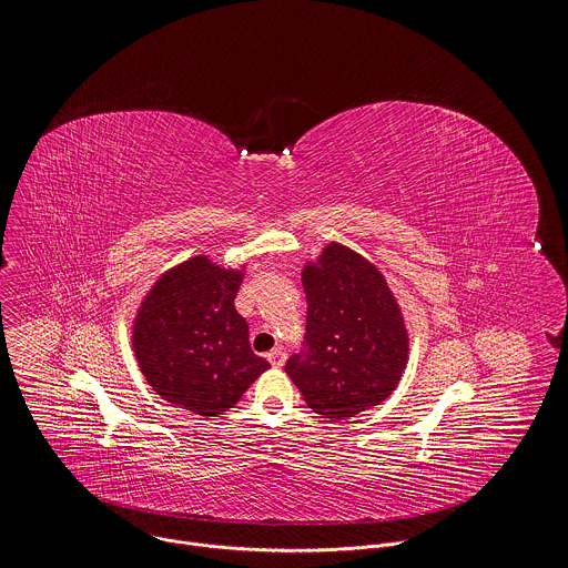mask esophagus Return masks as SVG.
<instances>
[{
    "mask_svg": "<svg viewBox=\"0 0 568 568\" xmlns=\"http://www.w3.org/2000/svg\"><path fill=\"white\" fill-rule=\"evenodd\" d=\"M268 362L275 366V368H280V366H284V362H286V353L282 351V348H273L268 355Z\"/></svg>",
    "mask_w": 568,
    "mask_h": 568,
    "instance_id": "34e87169",
    "label": "esophagus"
}]
</instances>
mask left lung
Instances as JSON below:
<instances>
[{
    "label": "left lung",
    "mask_w": 568,
    "mask_h": 568,
    "mask_svg": "<svg viewBox=\"0 0 568 568\" xmlns=\"http://www.w3.org/2000/svg\"><path fill=\"white\" fill-rule=\"evenodd\" d=\"M306 333L284 371L326 419H348L384 402L408 359L402 311L382 273L355 251L328 244L302 273Z\"/></svg>",
    "instance_id": "8db88e82"
}]
</instances>
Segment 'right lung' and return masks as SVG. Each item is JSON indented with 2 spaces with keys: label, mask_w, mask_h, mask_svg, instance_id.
Instances as JSON below:
<instances>
[{
  "label": "right lung",
  "mask_w": 568,
  "mask_h": 568,
  "mask_svg": "<svg viewBox=\"0 0 568 568\" xmlns=\"http://www.w3.org/2000/svg\"><path fill=\"white\" fill-rule=\"evenodd\" d=\"M242 271L206 255L162 275L144 297L133 348L158 395L206 419L233 408L271 364L251 351L248 324L235 311Z\"/></svg>",
  "instance_id": "obj_1"
}]
</instances>
